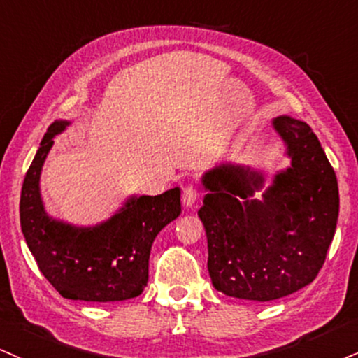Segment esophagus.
Returning <instances> with one entry per match:
<instances>
[{
  "label": "esophagus",
  "mask_w": 358,
  "mask_h": 358,
  "mask_svg": "<svg viewBox=\"0 0 358 358\" xmlns=\"http://www.w3.org/2000/svg\"><path fill=\"white\" fill-rule=\"evenodd\" d=\"M197 197H199V191H197V187L194 186V184H187V186H184V189H182L184 206L186 207L194 206V202L197 201Z\"/></svg>",
  "instance_id": "1"
}]
</instances>
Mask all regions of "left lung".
I'll return each mask as SVG.
<instances>
[{"label": "left lung", "instance_id": "obj_1", "mask_svg": "<svg viewBox=\"0 0 358 358\" xmlns=\"http://www.w3.org/2000/svg\"><path fill=\"white\" fill-rule=\"evenodd\" d=\"M292 164L252 199L264 179L249 167L220 164L202 176L199 217L213 285L229 297L267 302L310 284L324 266L338 217L334 167L307 122L273 119Z\"/></svg>", "mask_w": 358, "mask_h": 358}]
</instances>
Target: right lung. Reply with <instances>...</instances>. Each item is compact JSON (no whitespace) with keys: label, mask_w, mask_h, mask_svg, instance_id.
Instances as JSON below:
<instances>
[{"label":"right lung","mask_w":358,"mask_h":358,"mask_svg":"<svg viewBox=\"0 0 358 358\" xmlns=\"http://www.w3.org/2000/svg\"><path fill=\"white\" fill-rule=\"evenodd\" d=\"M68 121L48 127L21 189V231L39 271L64 299L114 302L138 297L149 280V254L162 227L180 214V189L131 197L96 227H74L44 213L39 176L55 136Z\"/></svg>","instance_id":"1"}]
</instances>
